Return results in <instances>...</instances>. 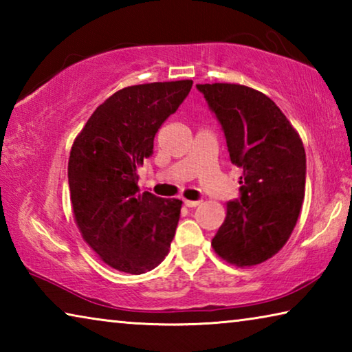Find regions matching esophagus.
<instances>
[{"label":"esophagus","mask_w":352,"mask_h":352,"mask_svg":"<svg viewBox=\"0 0 352 352\" xmlns=\"http://www.w3.org/2000/svg\"><path fill=\"white\" fill-rule=\"evenodd\" d=\"M201 204L200 200H184V205H186L188 208H195V206H199Z\"/></svg>","instance_id":"34e87169"}]
</instances>
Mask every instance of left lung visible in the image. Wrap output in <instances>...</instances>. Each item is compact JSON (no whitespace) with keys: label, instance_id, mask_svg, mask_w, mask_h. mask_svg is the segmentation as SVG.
Wrapping results in <instances>:
<instances>
[{"label":"left lung","instance_id":"obj_1","mask_svg":"<svg viewBox=\"0 0 352 352\" xmlns=\"http://www.w3.org/2000/svg\"><path fill=\"white\" fill-rule=\"evenodd\" d=\"M197 88L222 124L231 163L242 169L241 200L226 204L211 245L228 264L258 265L285 245L296 225L305 200V146L264 93L239 83Z\"/></svg>","mask_w":352,"mask_h":352}]
</instances>
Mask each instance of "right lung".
<instances>
[{"label": "right lung", "mask_w": 352, "mask_h": 352, "mask_svg": "<svg viewBox=\"0 0 352 352\" xmlns=\"http://www.w3.org/2000/svg\"><path fill=\"white\" fill-rule=\"evenodd\" d=\"M190 87L192 80L122 88L94 110L73 142L68 182L76 225L111 269L141 275L169 253L183 201L140 192L138 168Z\"/></svg>", "instance_id": "right-lung-1"}]
</instances>
